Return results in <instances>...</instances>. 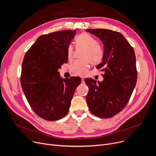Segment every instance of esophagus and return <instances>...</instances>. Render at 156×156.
<instances>
[{
    "mask_svg": "<svg viewBox=\"0 0 156 156\" xmlns=\"http://www.w3.org/2000/svg\"><path fill=\"white\" fill-rule=\"evenodd\" d=\"M81 82H82L83 83L85 82V81H84V78H81Z\"/></svg>",
    "mask_w": 156,
    "mask_h": 156,
    "instance_id": "esophagus-1",
    "label": "esophagus"
}]
</instances>
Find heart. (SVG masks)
Masks as SVG:
<instances>
[{
	"label": "heart",
	"instance_id": "1",
	"mask_svg": "<svg viewBox=\"0 0 156 156\" xmlns=\"http://www.w3.org/2000/svg\"><path fill=\"white\" fill-rule=\"evenodd\" d=\"M76 45L78 47L86 48L83 55L85 61H78L71 66V72L75 75L85 76L89 68V63L96 65L99 64L103 59V52L101 48L98 46L97 40L87 34H81L76 39ZM74 48L69 45L68 48V58L71 60L73 55Z\"/></svg>",
	"mask_w": 156,
	"mask_h": 156
}]
</instances>
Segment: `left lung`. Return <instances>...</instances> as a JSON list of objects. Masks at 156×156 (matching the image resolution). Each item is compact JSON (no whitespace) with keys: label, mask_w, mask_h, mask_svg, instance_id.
<instances>
[{"label":"left lung","mask_w":156,"mask_h":156,"mask_svg":"<svg viewBox=\"0 0 156 156\" xmlns=\"http://www.w3.org/2000/svg\"><path fill=\"white\" fill-rule=\"evenodd\" d=\"M99 38L104 45L102 62L97 69L104 71L102 81L85 78L89 88L86 101L90 111L101 118H111L129 101L137 80L133 48L119 32L108 29L86 30Z\"/></svg>","instance_id":"1"}]
</instances>
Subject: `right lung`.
I'll return each mask as SVG.
<instances>
[{"mask_svg": "<svg viewBox=\"0 0 156 156\" xmlns=\"http://www.w3.org/2000/svg\"><path fill=\"white\" fill-rule=\"evenodd\" d=\"M76 30H62L39 37L24 57L21 85L31 108L47 121L68 114L81 80L60 77L58 69L68 62V48Z\"/></svg>", "mask_w": 156, "mask_h": 156, "instance_id": "add662e5", "label": "right lung"}]
</instances>
